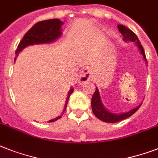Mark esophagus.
I'll list each match as a JSON object with an SVG mask.
<instances>
[{"instance_id":"esophagus-1","label":"esophagus","mask_w":158,"mask_h":158,"mask_svg":"<svg viewBox=\"0 0 158 158\" xmlns=\"http://www.w3.org/2000/svg\"><path fill=\"white\" fill-rule=\"evenodd\" d=\"M92 70L90 67L83 68L80 72V76H79V83L83 84L86 82L89 81L92 77Z\"/></svg>"}]
</instances>
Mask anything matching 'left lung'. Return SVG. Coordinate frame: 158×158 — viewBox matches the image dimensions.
Here are the masks:
<instances>
[{
    "label": "left lung",
    "mask_w": 158,
    "mask_h": 158,
    "mask_svg": "<svg viewBox=\"0 0 158 158\" xmlns=\"http://www.w3.org/2000/svg\"><path fill=\"white\" fill-rule=\"evenodd\" d=\"M118 28L119 32L123 35L124 41H131L136 44V45L138 46V48H139V51L141 52V54L143 55V59L145 60L146 63H147L144 50H143L141 44H140L139 39H138V37L136 36V35L132 31H131L129 28L123 25H121V24L118 25ZM140 106L141 105H139L137 107H135L133 110H130V111H128L127 113H123V114H118L110 112V111H108L105 108V106H103V104L101 102L100 92L97 88H96V91H95L94 94H93L92 98V112H93V114H94L95 116L97 117V118H99L101 121L106 122V123H117V122L123 120V119L127 118L128 117L131 116L133 114L136 112L137 110H139V107H140Z\"/></svg>",
    "instance_id": "left-lung-1"
}]
</instances>
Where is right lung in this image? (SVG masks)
Listing matches in <instances>:
<instances>
[{
  "label": "right lung",
  "mask_w": 158,
  "mask_h": 158,
  "mask_svg": "<svg viewBox=\"0 0 158 158\" xmlns=\"http://www.w3.org/2000/svg\"><path fill=\"white\" fill-rule=\"evenodd\" d=\"M62 25H63V23L57 19L40 21L35 24L24 35L23 38L19 44V46L15 51L17 57H18V54L19 52H21L24 48H26L27 46L52 43V42L55 41L62 34V32H61V26ZM15 61H16V58H15ZM73 91H74V88H70L69 92H68L63 112H65V110H66L68 100L70 98V95L72 94ZM60 118H61V116H58L56 118L50 120L49 122L52 123V122L57 121V119H59Z\"/></svg>",
  "instance_id": "right-lung-1"
}]
</instances>
